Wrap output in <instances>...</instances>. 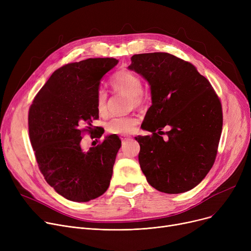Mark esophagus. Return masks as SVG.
Listing matches in <instances>:
<instances>
[{
	"label": "esophagus",
	"instance_id": "1",
	"mask_svg": "<svg viewBox=\"0 0 251 251\" xmlns=\"http://www.w3.org/2000/svg\"><path fill=\"white\" fill-rule=\"evenodd\" d=\"M129 139H130V137H129V136H124V137H122V138H121V140H122V142H123V143H124L125 141L129 140Z\"/></svg>",
	"mask_w": 251,
	"mask_h": 251
}]
</instances>
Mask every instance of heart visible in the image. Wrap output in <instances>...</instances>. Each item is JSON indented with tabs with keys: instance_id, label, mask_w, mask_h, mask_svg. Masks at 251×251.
<instances>
[{
	"instance_id": "b5f03b06",
	"label": "heart",
	"mask_w": 251,
	"mask_h": 251,
	"mask_svg": "<svg viewBox=\"0 0 251 251\" xmlns=\"http://www.w3.org/2000/svg\"><path fill=\"white\" fill-rule=\"evenodd\" d=\"M112 87L119 91L128 95L130 107L139 108L144 102L142 94L141 79L129 70H120L115 73L111 78ZM107 91L102 88L98 89L96 95V108L100 116L107 115ZM138 120L133 116L115 117L107 123L105 129L112 134H128L134 130Z\"/></svg>"
}]
</instances>
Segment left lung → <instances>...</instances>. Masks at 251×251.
Instances as JSON below:
<instances>
[{
	"label": "left lung",
	"mask_w": 251,
	"mask_h": 251,
	"mask_svg": "<svg viewBox=\"0 0 251 251\" xmlns=\"http://www.w3.org/2000/svg\"><path fill=\"white\" fill-rule=\"evenodd\" d=\"M128 68L147 79L151 92L152 104L141 127L152 134L135 137L141 171L161 192L194 188L218 152L223 111L216 91L191 63L168 52L134 55ZM166 126L171 129L165 134Z\"/></svg>",
	"instance_id": "8db88e82"
}]
</instances>
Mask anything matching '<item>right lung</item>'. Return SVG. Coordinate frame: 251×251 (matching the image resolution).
Returning <instances> with one entry per match:
<instances>
[{"instance_id":"1","label":"right lung","mask_w":251,"mask_h":251,"mask_svg":"<svg viewBox=\"0 0 251 251\" xmlns=\"http://www.w3.org/2000/svg\"><path fill=\"white\" fill-rule=\"evenodd\" d=\"M117 64L114 58H96L64 65L29 108V139L39 171L68 201L86 202L109 188L121 140L107 136L88 151L80 141L83 133H92L91 124L99 119L96 95L100 79Z\"/></svg>"}]
</instances>
